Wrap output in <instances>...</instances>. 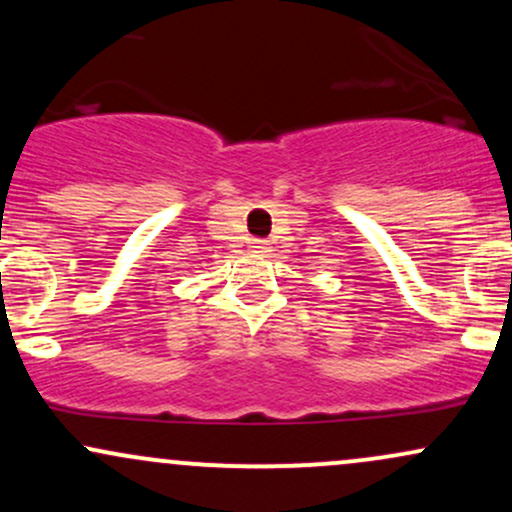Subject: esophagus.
<instances>
[{
	"instance_id": "34e87169",
	"label": "esophagus",
	"mask_w": 512,
	"mask_h": 512,
	"mask_svg": "<svg viewBox=\"0 0 512 512\" xmlns=\"http://www.w3.org/2000/svg\"><path fill=\"white\" fill-rule=\"evenodd\" d=\"M267 248H269L267 240H262V238L252 240V250H255V252H267Z\"/></svg>"
}]
</instances>
